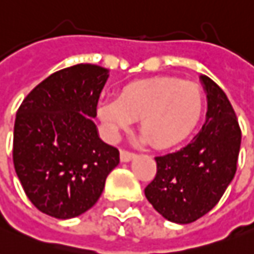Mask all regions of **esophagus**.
<instances>
[{
    "label": "esophagus",
    "instance_id": "esophagus-1",
    "mask_svg": "<svg viewBox=\"0 0 254 254\" xmlns=\"http://www.w3.org/2000/svg\"><path fill=\"white\" fill-rule=\"evenodd\" d=\"M135 157V153H132V152H128V150H120V160L123 162V163H127V162H130Z\"/></svg>",
    "mask_w": 254,
    "mask_h": 254
}]
</instances>
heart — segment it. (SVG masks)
<instances>
[{
    "instance_id": "heart-1",
    "label": "heart",
    "mask_w": 254,
    "mask_h": 254,
    "mask_svg": "<svg viewBox=\"0 0 254 254\" xmlns=\"http://www.w3.org/2000/svg\"><path fill=\"white\" fill-rule=\"evenodd\" d=\"M203 97L199 85L180 78L162 77L128 84L116 101H104L98 116L112 138L130 130L141 120L139 130L157 148L178 144L196 126Z\"/></svg>"
}]
</instances>
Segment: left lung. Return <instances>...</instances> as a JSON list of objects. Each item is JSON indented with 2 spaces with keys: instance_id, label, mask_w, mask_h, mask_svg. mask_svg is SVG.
<instances>
[{
  "instance_id": "1",
  "label": "left lung",
  "mask_w": 254,
  "mask_h": 254,
  "mask_svg": "<svg viewBox=\"0 0 254 254\" xmlns=\"http://www.w3.org/2000/svg\"><path fill=\"white\" fill-rule=\"evenodd\" d=\"M207 98L202 130L177 152L155 157L156 177L145 196L166 220L196 221L218 203L237 173L241 128L228 98L207 76H200Z\"/></svg>"
}]
</instances>
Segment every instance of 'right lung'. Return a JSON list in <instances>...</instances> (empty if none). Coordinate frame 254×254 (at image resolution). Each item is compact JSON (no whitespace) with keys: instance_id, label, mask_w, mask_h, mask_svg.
<instances>
[{"instance_id":"add662e5","label":"right lung","mask_w":254,"mask_h":254,"mask_svg":"<svg viewBox=\"0 0 254 254\" xmlns=\"http://www.w3.org/2000/svg\"><path fill=\"white\" fill-rule=\"evenodd\" d=\"M109 70L80 64L37 85L17 109L13 164L30 202L55 218L91 209L120 157L94 123Z\"/></svg>"}]
</instances>
